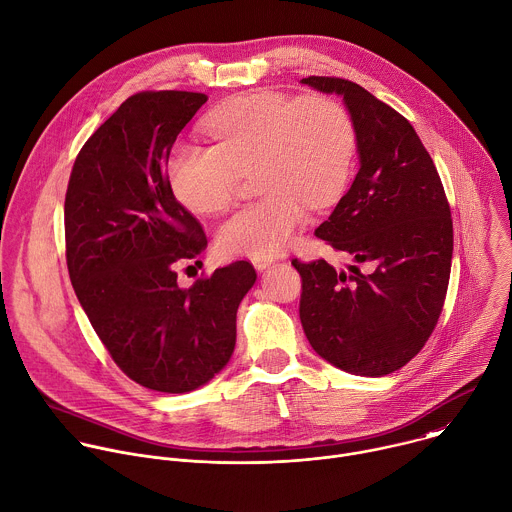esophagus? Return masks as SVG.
<instances>
[{
    "mask_svg": "<svg viewBox=\"0 0 512 512\" xmlns=\"http://www.w3.org/2000/svg\"><path fill=\"white\" fill-rule=\"evenodd\" d=\"M273 261H275L273 257H253V259H251V263L255 265V269H257V271H263V269H267V267H269Z\"/></svg>",
    "mask_w": 512,
    "mask_h": 512,
    "instance_id": "34e87169",
    "label": "esophagus"
}]
</instances>
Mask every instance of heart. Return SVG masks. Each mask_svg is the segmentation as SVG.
I'll list each match as a JSON object with an SVG mask.
<instances>
[{
	"label": "heart",
	"mask_w": 512,
	"mask_h": 512,
	"mask_svg": "<svg viewBox=\"0 0 512 512\" xmlns=\"http://www.w3.org/2000/svg\"><path fill=\"white\" fill-rule=\"evenodd\" d=\"M205 128L215 144L183 140L168 154V183L197 215L223 213L241 173L253 169L261 199L235 211L217 231L229 255L273 257L305 223L346 189L356 156L350 112L331 96L291 98L257 90L213 110Z\"/></svg>",
	"instance_id": "heart-1"
}]
</instances>
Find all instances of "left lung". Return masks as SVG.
<instances>
[{"mask_svg": "<svg viewBox=\"0 0 512 512\" xmlns=\"http://www.w3.org/2000/svg\"><path fill=\"white\" fill-rule=\"evenodd\" d=\"M344 98L360 170L315 235L360 270L323 259L291 265L303 281L299 317L311 348L335 368L380 378L406 366L434 331L450 279L452 219L438 170L412 124L360 84L309 76Z\"/></svg>", "mask_w": 512, "mask_h": 512, "instance_id": "obj_1", "label": "left lung"}]
</instances>
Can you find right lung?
<instances>
[{"mask_svg": "<svg viewBox=\"0 0 512 512\" xmlns=\"http://www.w3.org/2000/svg\"><path fill=\"white\" fill-rule=\"evenodd\" d=\"M201 92H138L86 140L64 203L66 261L76 297L116 366L136 384L185 394L231 360L237 309L257 273L235 261L179 287L177 267L207 237L166 177Z\"/></svg>", "mask_w": 512, "mask_h": 512, "instance_id": "1", "label": "right lung"}]
</instances>
